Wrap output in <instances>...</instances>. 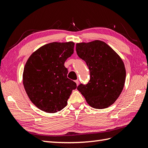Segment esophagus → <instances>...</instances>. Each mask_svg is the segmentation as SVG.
I'll list each match as a JSON object with an SVG mask.
<instances>
[{"label":"esophagus","mask_w":148,"mask_h":148,"mask_svg":"<svg viewBox=\"0 0 148 148\" xmlns=\"http://www.w3.org/2000/svg\"><path fill=\"white\" fill-rule=\"evenodd\" d=\"M75 82L76 83L77 86H78V85H79V81H78V80H75Z\"/></svg>","instance_id":"34e87169"}]
</instances>
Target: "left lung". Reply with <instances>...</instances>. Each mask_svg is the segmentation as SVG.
Listing matches in <instances>:
<instances>
[{
    "label": "left lung",
    "instance_id": "1",
    "mask_svg": "<svg viewBox=\"0 0 148 148\" xmlns=\"http://www.w3.org/2000/svg\"><path fill=\"white\" fill-rule=\"evenodd\" d=\"M78 56L90 71L88 84L77 90L90 107L107 108L115 103L124 88L126 69L121 57L103 41L95 40L76 44Z\"/></svg>",
    "mask_w": 148,
    "mask_h": 148
}]
</instances>
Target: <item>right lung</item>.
<instances>
[{
    "mask_svg": "<svg viewBox=\"0 0 148 148\" xmlns=\"http://www.w3.org/2000/svg\"><path fill=\"white\" fill-rule=\"evenodd\" d=\"M74 42L49 43L30 56L22 74V82L30 100L41 111L55 113L67 104L75 82L67 77L64 66L74 52Z\"/></svg>",
    "mask_w": 148,
    "mask_h": 148,
    "instance_id": "1",
    "label": "right lung"
}]
</instances>
